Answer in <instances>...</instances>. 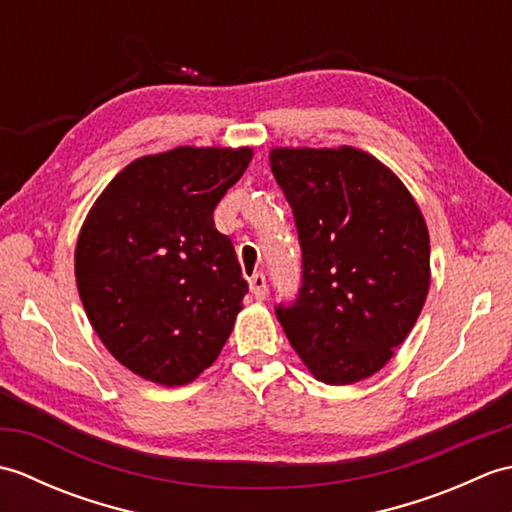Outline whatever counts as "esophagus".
Returning a JSON list of instances; mask_svg holds the SVG:
<instances>
[{
    "mask_svg": "<svg viewBox=\"0 0 512 512\" xmlns=\"http://www.w3.org/2000/svg\"><path fill=\"white\" fill-rule=\"evenodd\" d=\"M248 286H250V292H253L255 299H266L268 286H266L264 273H253V275H250L248 277Z\"/></svg>",
    "mask_w": 512,
    "mask_h": 512,
    "instance_id": "1",
    "label": "esophagus"
}]
</instances>
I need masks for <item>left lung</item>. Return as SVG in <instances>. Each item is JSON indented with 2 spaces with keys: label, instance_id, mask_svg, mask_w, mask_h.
<instances>
[{
  "label": "left lung",
  "instance_id": "1",
  "mask_svg": "<svg viewBox=\"0 0 512 512\" xmlns=\"http://www.w3.org/2000/svg\"><path fill=\"white\" fill-rule=\"evenodd\" d=\"M270 169L295 215L297 299L275 308L290 345L325 385L383 369L429 292V231L383 162L354 147H275Z\"/></svg>",
  "mask_w": 512,
  "mask_h": 512
}]
</instances>
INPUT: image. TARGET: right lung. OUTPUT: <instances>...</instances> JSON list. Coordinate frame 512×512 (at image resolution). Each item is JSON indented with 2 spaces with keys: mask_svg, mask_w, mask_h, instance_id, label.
<instances>
[{
  "mask_svg": "<svg viewBox=\"0 0 512 512\" xmlns=\"http://www.w3.org/2000/svg\"><path fill=\"white\" fill-rule=\"evenodd\" d=\"M250 147H176L143 156L94 202L74 250L85 314L129 372L178 387L215 363L248 284L213 211Z\"/></svg>",
  "mask_w": 512,
  "mask_h": 512,
  "instance_id": "1",
  "label": "right lung"
}]
</instances>
